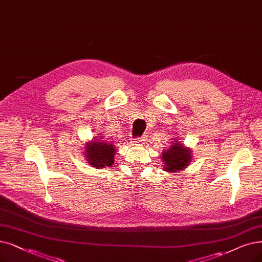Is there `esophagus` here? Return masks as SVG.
<instances>
[{
	"instance_id": "obj_1",
	"label": "esophagus",
	"mask_w": 262,
	"mask_h": 262,
	"mask_svg": "<svg viewBox=\"0 0 262 262\" xmlns=\"http://www.w3.org/2000/svg\"><path fill=\"white\" fill-rule=\"evenodd\" d=\"M134 143H135V144H144V139H138V140H135Z\"/></svg>"
}]
</instances>
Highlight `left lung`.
Instances as JSON below:
<instances>
[{
  "label": "left lung",
  "instance_id": "8db88e82",
  "mask_svg": "<svg viewBox=\"0 0 262 262\" xmlns=\"http://www.w3.org/2000/svg\"><path fill=\"white\" fill-rule=\"evenodd\" d=\"M161 159L164 164L163 171L169 173H180L187 169L192 159V152L189 147L173 139L171 145L167 148H164L161 155Z\"/></svg>",
  "mask_w": 262,
  "mask_h": 262
}]
</instances>
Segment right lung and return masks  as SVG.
I'll use <instances>...</instances> for the list:
<instances>
[{
    "mask_svg": "<svg viewBox=\"0 0 262 262\" xmlns=\"http://www.w3.org/2000/svg\"><path fill=\"white\" fill-rule=\"evenodd\" d=\"M98 138V137H97ZM100 138V137H99ZM85 158L88 163L96 169H104L105 166L114 165L116 146L111 141L98 140L96 137L93 141L85 143Z\"/></svg>",
    "mask_w": 262,
    "mask_h": 262,
    "instance_id": "1",
    "label": "right lung"
}]
</instances>
